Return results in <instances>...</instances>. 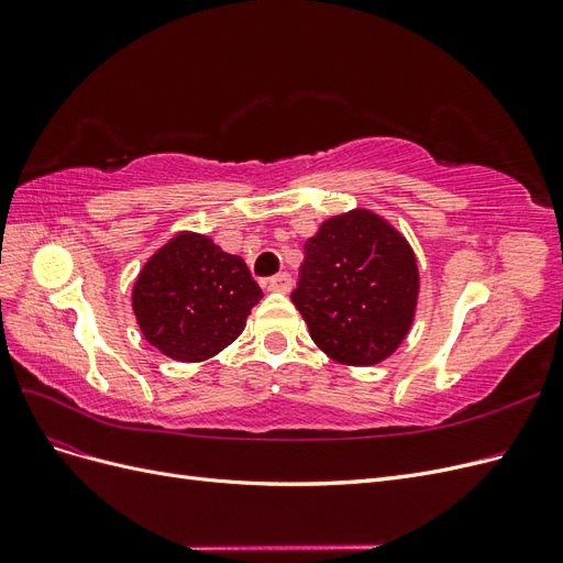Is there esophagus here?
Wrapping results in <instances>:
<instances>
[{"label": "esophagus", "mask_w": 563, "mask_h": 563, "mask_svg": "<svg viewBox=\"0 0 563 563\" xmlns=\"http://www.w3.org/2000/svg\"><path fill=\"white\" fill-rule=\"evenodd\" d=\"M265 286H267V291H277V294H288L291 291V277L286 275V272H279V275H275V277H269L267 282H265Z\"/></svg>", "instance_id": "1"}]
</instances>
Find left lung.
<instances>
[{"label": "left lung", "instance_id": "8db88e82", "mask_svg": "<svg viewBox=\"0 0 563 563\" xmlns=\"http://www.w3.org/2000/svg\"><path fill=\"white\" fill-rule=\"evenodd\" d=\"M418 291L411 244L385 218L354 209L323 220L305 242L291 300L331 360L373 366L411 331Z\"/></svg>", "mask_w": 563, "mask_h": 563}]
</instances>
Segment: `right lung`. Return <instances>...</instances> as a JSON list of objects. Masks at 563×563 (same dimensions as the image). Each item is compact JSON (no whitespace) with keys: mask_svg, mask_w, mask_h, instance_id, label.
<instances>
[{"mask_svg":"<svg viewBox=\"0 0 563 563\" xmlns=\"http://www.w3.org/2000/svg\"><path fill=\"white\" fill-rule=\"evenodd\" d=\"M263 298L240 255L180 232L141 269L133 314L150 345L176 362H203L240 338Z\"/></svg>","mask_w":563,"mask_h":563,"instance_id":"1","label":"right lung"}]
</instances>
